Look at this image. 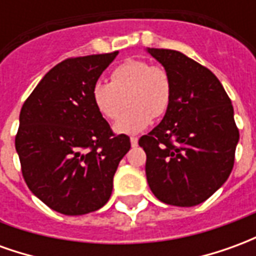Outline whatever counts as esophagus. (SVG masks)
<instances>
[{"label":"esophagus","instance_id":"1","mask_svg":"<svg viewBox=\"0 0 256 256\" xmlns=\"http://www.w3.org/2000/svg\"><path fill=\"white\" fill-rule=\"evenodd\" d=\"M130 142H132V146H137V145H138V138H137V137H132V138H130Z\"/></svg>","mask_w":256,"mask_h":256}]
</instances>
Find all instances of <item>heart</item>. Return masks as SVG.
I'll list each match as a JSON object with an SVG mask.
<instances>
[{"instance_id":"1","label":"heart","mask_w":256,"mask_h":256,"mask_svg":"<svg viewBox=\"0 0 256 256\" xmlns=\"http://www.w3.org/2000/svg\"><path fill=\"white\" fill-rule=\"evenodd\" d=\"M128 101L129 110L120 118ZM92 101L106 120H115L118 134H137L152 123L154 116H163L172 102V79L166 70L150 66L145 60L130 58L111 72V84L96 82Z\"/></svg>"}]
</instances>
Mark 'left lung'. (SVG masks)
<instances>
[{"instance_id":"1","label":"left lung","mask_w":256,"mask_h":256,"mask_svg":"<svg viewBox=\"0 0 256 256\" xmlns=\"http://www.w3.org/2000/svg\"><path fill=\"white\" fill-rule=\"evenodd\" d=\"M172 79V102L162 122L142 136L146 181L160 202L203 203L229 178L238 142L233 106L208 68L184 53L148 48Z\"/></svg>"}]
</instances>
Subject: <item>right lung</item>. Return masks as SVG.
<instances>
[{
  "label": "right lung",
  "mask_w": 256,
  "mask_h": 256,
  "mask_svg": "<svg viewBox=\"0 0 256 256\" xmlns=\"http://www.w3.org/2000/svg\"><path fill=\"white\" fill-rule=\"evenodd\" d=\"M119 52L67 58L49 71L22 106L14 138L27 186L64 215L110 200L119 162L130 150L96 110L92 88Z\"/></svg>",
  "instance_id": "obj_1"
}]
</instances>
